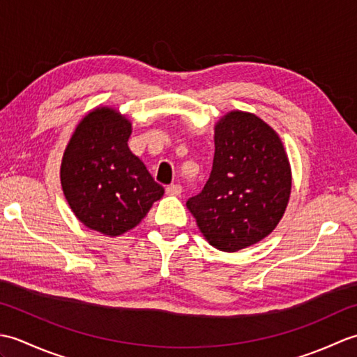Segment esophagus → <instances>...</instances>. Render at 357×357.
Here are the masks:
<instances>
[{"mask_svg":"<svg viewBox=\"0 0 357 357\" xmlns=\"http://www.w3.org/2000/svg\"><path fill=\"white\" fill-rule=\"evenodd\" d=\"M165 192L169 195H173V196H179L181 193H183V185H181V184H170V185H167Z\"/></svg>","mask_w":357,"mask_h":357,"instance_id":"34e87169","label":"esophagus"}]
</instances>
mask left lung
Segmentation results:
<instances>
[{
  "instance_id": "left-lung-1",
  "label": "left lung",
  "mask_w": 357,
  "mask_h": 357,
  "mask_svg": "<svg viewBox=\"0 0 357 357\" xmlns=\"http://www.w3.org/2000/svg\"><path fill=\"white\" fill-rule=\"evenodd\" d=\"M291 192L290 162L262 119L231 112L215 127L208 181L187 208L211 245L238 252L275 230Z\"/></svg>"
}]
</instances>
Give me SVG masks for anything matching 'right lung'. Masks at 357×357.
Instances as JSON below:
<instances>
[{
    "label": "right lung",
    "instance_id": "right-lung-1",
    "mask_svg": "<svg viewBox=\"0 0 357 357\" xmlns=\"http://www.w3.org/2000/svg\"><path fill=\"white\" fill-rule=\"evenodd\" d=\"M132 126L112 109L81 121L64 151L61 184L79 221L107 236L132 230L161 199L164 187L127 146Z\"/></svg>",
    "mask_w": 357,
    "mask_h": 357
}]
</instances>
